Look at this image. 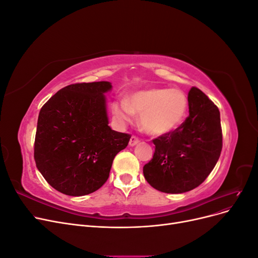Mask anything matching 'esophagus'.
I'll list each match as a JSON object with an SVG mask.
<instances>
[{
    "label": "esophagus",
    "mask_w": 258,
    "mask_h": 258,
    "mask_svg": "<svg viewBox=\"0 0 258 258\" xmlns=\"http://www.w3.org/2000/svg\"><path fill=\"white\" fill-rule=\"evenodd\" d=\"M140 142V140H139V138H137L136 136H132L131 138H130V141H129V145L130 146H135V145H137L138 143Z\"/></svg>",
    "instance_id": "obj_1"
}]
</instances>
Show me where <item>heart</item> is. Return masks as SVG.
<instances>
[{"instance_id": "1", "label": "heart", "mask_w": 258, "mask_h": 258, "mask_svg": "<svg viewBox=\"0 0 258 258\" xmlns=\"http://www.w3.org/2000/svg\"><path fill=\"white\" fill-rule=\"evenodd\" d=\"M188 101L179 89L152 88L134 92L127 99L115 100L112 112L120 123L131 121L140 115L142 128L151 135H165L184 120Z\"/></svg>"}]
</instances>
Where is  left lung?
<instances>
[{
  "label": "left lung",
  "instance_id": "left-lung-1",
  "mask_svg": "<svg viewBox=\"0 0 258 258\" xmlns=\"http://www.w3.org/2000/svg\"><path fill=\"white\" fill-rule=\"evenodd\" d=\"M189 116L174 131L153 140V159L143 167L152 187L167 194L196 188L211 173L223 147L217 106L197 87L188 92Z\"/></svg>",
  "mask_w": 258,
  "mask_h": 258
}]
</instances>
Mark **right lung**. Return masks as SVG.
<instances>
[{"label":"right lung","instance_id":"right-lung-1","mask_svg":"<svg viewBox=\"0 0 258 258\" xmlns=\"http://www.w3.org/2000/svg\"><path fill=\"white\" fill-rule=\"evenodd\" d=\"M110 82L72 84L41 108L34 142L38 171L54 189L69 196L98 190L130 135L108 126L104 93Z\"/></svg>","mask_w":258,"mask_h":258}]
</instances>
